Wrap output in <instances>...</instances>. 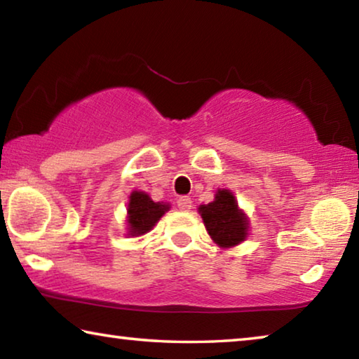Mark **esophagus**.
Listing matches in <instances>:
<instances>
[{
	"mask_svg": "<svg viewBox=\"0 0 359 359\" xmlns=\"http://www.w3.org/2000/svg\"><path fill=\"white\" fill-rule=\"evenodd\" d=\"M191 198L190 196H180L179 201H177V208L182 210V212H187L191 209Z\"/></svg>",
	"mask_w": 359,
	"mask_h": 359,
	"instance_id": "1",
	"label": "esophagus"
}]
</instances>
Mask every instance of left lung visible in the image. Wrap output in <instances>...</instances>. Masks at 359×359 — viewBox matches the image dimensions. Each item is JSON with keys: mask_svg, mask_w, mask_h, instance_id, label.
<instances>
[{"mask_svg": "<svg viewBox=\"0 0 359 359\" xmlns=\"http://www.w3.org/2000/svg\"><path fill=\"white\" fill-rule=\"evenodd\" d=\"M210 239L220 248H231L248 238L250 223L244 210L239 208L236 196L226 188H218L214 201L198 208Z\"/></svg>", "mask_w": 359, "mask_h": 359, "instance_id": "8db88e82", "label": "left lung"}]
</instances>
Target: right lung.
<instances>
[{"label": "right lung", "mask_w": 359, "mask_h": 359, "mask_svg": "<svg viewBox=\"0 0 359 359\" xmlns=\"http://www.w3.org/2000/svg\"><path fill=\"white\" fill-rule=\"evenodd\" d=\"M169 209H171L169 203H155L149 193L133 190L126 208V236L141 238L147 234Z\"/></svg>", "instance_id": "1"}]
</instances>
